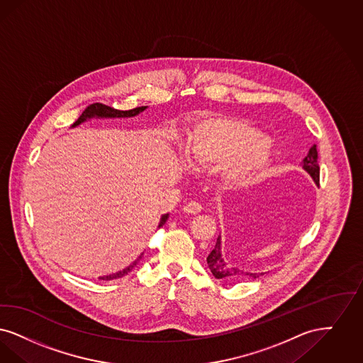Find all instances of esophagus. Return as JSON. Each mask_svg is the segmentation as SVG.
I'll use <instances>...</instances> for the list:
<instances>
[{"mask_svg":"<svg viewBox=\"0 0 363 363\" xmlns=\"http://www.w3.org/2000/svg\"><path fill=\"white\" fill-rule=\"evenodd\" d=\"M183 210H184V213H187V214H198V213H201V210H202V205L198 203V202L191 201V202H189L187 205L183 207Z\"/></svg>","mask_w":363,"mask_h":363,"instance_id":"1","label":"esophagus"}]
</instances>
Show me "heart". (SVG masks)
<instances>
[{
  "label": "heart",
  "instance_id": "obj_1",
  "mask_svg": "<svg viewBox=\"0 0 363 363\" xmlns=\"http://www.w3.org/2000/svg\"><path fill=\"white\" fill-rule=\"evenodd\" d=\"M183 153L191 168L205 171L220 165L222 182L251 184L274 162V143L263 131L229 116L208 115L187 133Z\"/></svg>",
  "mask_w": 363,
  "mask_h": 363
}]
</instances>
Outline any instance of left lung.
I'll return each instance as SVG.
<instances>
[{"mask_svg": "<svg viewBox=\"0 0 363 363\" xmlns=\"http://www.w3.org/2000/svg\"><path fill=\"white\" fill-rule=\"evenodd\" d=\"M317 157H318L317 147H315V145H313L309 149L308 156L302 160V168L311 174L315 186H318V182H320V167L317 164ZM207 266L217 279H222L225 282H235L238 278H242V277H251L255 279V278H259L260 275H264V272H259V274L248 272V271H242L240 268L229 266L222 257L221 236H218L214 250L207 256Z\"/></svg>", "mask_w": 363, "mask_h": 363, "instance_id": "obj_1", "label": "left lung"}]
</instances>
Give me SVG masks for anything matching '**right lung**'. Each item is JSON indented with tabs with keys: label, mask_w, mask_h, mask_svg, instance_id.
Segmentation results:
<instances>
[{
	"label": "right lung",
	"mask_w": 363,
	"mask_h": 363,
	"mask_svg": "<svg viewBox=\"0 0 363 363\" xmlns=\"http://www.w3.org/2000/svg\"><path fill=\"white\" fill-rule=\"evenodd\" d=\"M147 107H137V108H133V110L128 111H119V110H113V108H111L108 106H104V104H99V103H96V104H92V106H89L86 110L84 111L82 113H81V116H79V119L72 125V128H74V127L79 126L81 123H84V122H86V121H91V119H115V118H134V116H137V115H140L141 112L146 110ZM168 218H169V214H164L162 217H161V220H160V223H158V228H161L165 222L168 221ZM141 253L130 266H127L126 268H123L122 271H118V272H113V274H110V275H103V277H99V279H101V281H111V279H118V278H122V277H125L127 275L133 268L137 266V263L140 262L142 259Z\"/></svg>",
	"instance_id": "add662e5"
}]
</instances>
